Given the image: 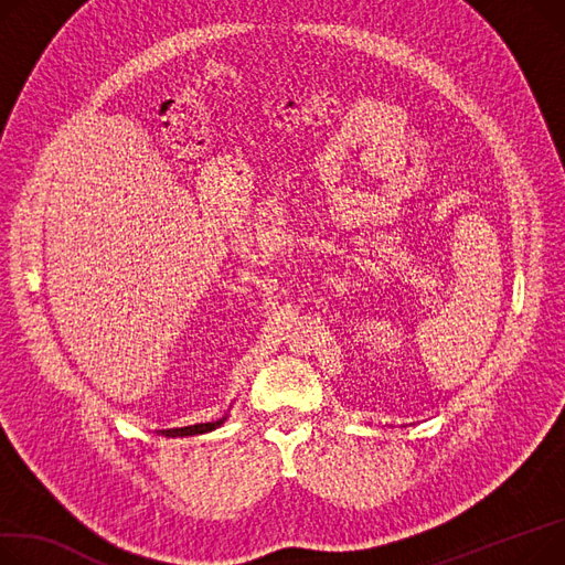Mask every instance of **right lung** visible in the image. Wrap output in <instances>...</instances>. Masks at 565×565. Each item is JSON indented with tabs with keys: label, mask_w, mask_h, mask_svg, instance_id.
Masks as SVG:
<instances>
[{
	"label": "right lung",
	"mask_w": 565,
	"mask_h": 565,
	"mask_svg": "<svg viewBox=\"0 0 565 565\" xmlns=\"http://www.w3.org/2000/svg\"><path fill=\"white\" fill-rule=\"evenodd\" d=\"M220 423H224V418L222 420H217V423H204V425H191V427H181V429H170L168 434H174V436H183V434H195V431H206V429H211V427H215V425H220Z\"/></svg>",
	"instance_id": "1"
}]
</instances>
